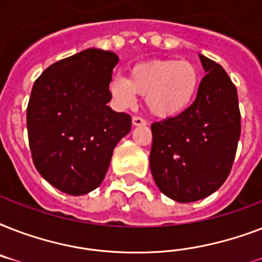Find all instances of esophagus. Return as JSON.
Instances as JSON below:
<instances>
[{
  "mask_svg": "<svg viewBox=\"0 0 262 262\" xmlns=\"http://www.w3.org/2000/svg\"><path fill=\"white\" fill-rule=\"evenodd\" d=\"M132 123H133V126H145V125H147V121L144 118H141V117H133Z\"/></svg>",
  "mask_w": 262,
  "mask_h": 262,
  "instance_id": "34e87169",
  "label": "esophagus"
}]
</instances>
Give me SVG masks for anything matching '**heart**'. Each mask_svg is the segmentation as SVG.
<instances>
[{
	"instance_id": "1",
	"label": "heart",
	"mask_w": 262,
	"mask_h": 262,
	"mask_svg": "<svg viewBox=\"0 0 262 262\" xmlns=\"http://www.w3.org/2000/svg\"><path fill=\"white\" fill-rule=\"evenodd\" d=\"M200 72L194 63L179 59H162L136 65L129 79L115 76L108 84L115 103L132 107L136 95L145 96L151 114L171 118L182 114L194 102L200 90Z\"/></svg>"
}]
</instances>
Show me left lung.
<instances>
[{"instance_id":"obj_1","label":"left lung","mask_w":262,"mask_h":262,"mask_svg":"<svg viewBox=\"0 0 262 262\" xmlns=\"http://www.w3.org/2000/svg\"><path fill=\"white\" fill-rule=\"evenodd\" d=\"M199 57L207 75L194 102L151 126V172L159 190L178 203L203 200L223 185L241 136L235 85L219 63Z\"/></svg>"}]
</instances>
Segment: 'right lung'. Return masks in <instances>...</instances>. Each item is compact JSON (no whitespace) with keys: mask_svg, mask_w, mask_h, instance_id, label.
<instances>
[{"mask_svg":"<svg viewBox=\"0 0 262 262\" xmlns=\"http://www.w3.org/2000/svg\"><path fill=\"white\" fill-rule=\"evenodd\" d=\"M118 61L113 51L87 49L50 65L31 91L27 130L32 160L63 193L81 195L96 189L115 145L130 132V115L107 106Z\"/></svg>","mask_w":262,"mask_h":262,"instance_id":"obj_1","label":"right lung"}]
</instances>
